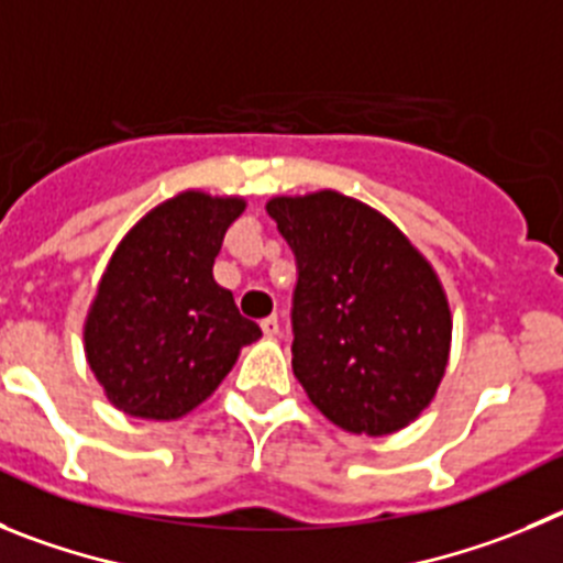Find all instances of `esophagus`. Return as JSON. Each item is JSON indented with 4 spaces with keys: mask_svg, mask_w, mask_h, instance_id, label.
I'll use <instances>...</instances> for the list:
<instances>
[{
    "mask_svg": "<svg viewBox=\"0 0 563 563\" xmlns=\"http://www.w3.org/2000/svg\"><path fill=\"white\" fill-rule=\"evenodd\" d=\"M261 328H263V333H266V336H277V333H280V319L272 313V317L261 319Z\"/></svg>",
    "mask_w": 563,
    "mask_h": 563,
    "instance_id": "1",
    "label": "esophagus"
}]
</instances>
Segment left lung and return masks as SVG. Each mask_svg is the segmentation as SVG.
Listing matches in <instances>:
<instances>
[{"label": "left lung", "mask_w": 563, "mask_h": 563, "mask_svg": "<svg viewBox=\"0 0 563 563\" xmlns=\"http://www.w3.org/2000/svg\"><path fill=\"white\" fill-rule=\"evenodd\" d=\"M297 261L291 367L313 407L353 434L412 423L438 393L452 313L429 261L356 199L319 190L266 205Z\"/></svg>", "instance_id": "left-lung-1"}]
</instances>
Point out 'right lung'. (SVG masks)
Segmentation results:
<instances>
[{"label":"right lung","mask_w":563,"mask_h":563,"mask_svg":"<svg viewBox=\"0 0 563 563\" xmlns=\"http://www.w3.org/2000/svg\"><path fill=\"white\" fill-rule=\"evenodd\" d=\"M244 199L199 190L151 210L111 255L84 342L106 398L131 418L176 420L207 401L261 336L212 263Z\"/></svg>","instance_id":"1"}]
</instances>
